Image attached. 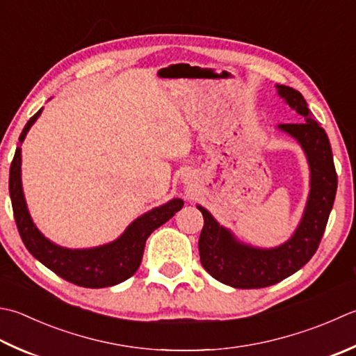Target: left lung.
Here are the masks:
<instances>
[{
	"label": "left lung",
	"mask_w": 356,
	"mask_h": 356,
	"mask_svg": "<svg viewBox=\"0 0 356 356\" xmlns=\"http://www.w3.org/2000/svg\"><path fill=\"white\" fill-rule=\"evenodd\" d=\"M277 94L299 115V123L280 128L301 145L310 166L307 205L291 238L275 248H257L239 242L211 213L197 205L204 216L199 254L204 268L214 280L234 289H262L281 282L307 264L318 250L337 196L338 176L329 137L312 115L301 92L276 85Z\"/></svg>",
	"instance_id": "1"
}]
</instances>
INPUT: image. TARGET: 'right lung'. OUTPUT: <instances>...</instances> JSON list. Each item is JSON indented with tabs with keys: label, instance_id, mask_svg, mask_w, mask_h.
<instances>
[{
	"label": "right lung",
	"instance_id": "obj_1",
	"mask_svg": "<svg viewBox=\"0 0 356 356\" xmlns=\"http://www.w3.org/2000/svg\"><path fill=\"white\" fill-rule=\"evenodd\" d=\"M41 111L26 123L19 136L21 143ZM9 193L17 228L29 253L63 280L86 289L113 287L134 275L140 267L149 234L184 207L182 199H172L137 218L115 241L94 248L72 250L51 242L35 227L21 185V148H17L10 165Z\"/></svg>",
	"mask_w": 356,
	"mask_h": 356
}]
</instances>
